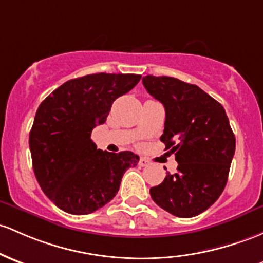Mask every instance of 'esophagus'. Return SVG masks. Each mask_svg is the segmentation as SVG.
<instances>
[{
  "label": "esophagus",
  "mask_w": 263,
  "mask_h": 263,
  "mask_svg": "<svg viewBox=\"0 0 263 263\" xmlns=\"http://www.w3.org/2000/svg\"><path fill=\"white\" fill-rule=\"evenodd\" d=\"M148 164H149V161L147 160V158H145V157L140 158V166L146 167V166H148Z\"/></svg>",
  "instance_id": "obj_1"
}]
</instances>
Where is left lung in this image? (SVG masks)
I'll return each instance as SVG.
<instances>
[{
	"mask_svg": "<svg viewBox=\"0 0 263 263\" xmlns=\"http://www.w3.org/2000/svg\"><path fill=\"white\" fill-rule=\"evenodd\" d=\"M142 83L164 106L161 141L175 154L177 172L149 190L161 209L189 218L220 197L229 178L236 138L220 102L196 85L167 76H145ZM166 170V168H164Z\"/></svg>",
	"mask_w": 263,
	"mask_h": 263,
	"instance_id": "left-lung-1",
	"label": "left lung"
}]
</instances>
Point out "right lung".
<instances>
[{"instance_id":"1","label":"right lung","mask_w":263,"mask_h":263,"mask_svg":"<svg viewBox=\"0 0 263 263\" xmlns=\"http://www.w3.org/2000/svg\"><path fill=\"white\" fill-rule=\"evenodd\" d=\"M140 80L132 73L87 74L65 82L39 106L30 132L33 172L62 211L88 215L103 207L116 196L126 170L137 166L134 152L97 149L91 132Z\"/></svg>"}]
</instances>
